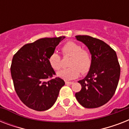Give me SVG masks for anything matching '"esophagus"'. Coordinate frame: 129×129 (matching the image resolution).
I'll return each mask as SVG.
<instances>
[{
  "instance_id": "34e87169",
  "label": "esophagus",
  "mask_w": 129,
  "mask_h": 129,
  "mask_svg": "<svg viewBox=\"0 0 129 129\" xmlns=\"http://www.w3.org/2000/svg\"><path fill=\"white\" fill-rule=\"evenodd\" d=\"M65 83H66V84L67 85H70V84H72L73 82H68V81H66Z\"/></svg>"
}]
</instances>
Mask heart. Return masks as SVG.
Masks as SVG:
<instances>
[{
	"label": "heart",
	"instance_id": "b5f03b06",
	"mask_svg": "<svg viewBox=\"0 0 129 129\" xmlns=\"http://www.w3.org/2000/svg\"><path fill=\"white\" fill-rule=\"evenodd\" d=\"M61 51L63 56H70L71 58L68 62L70 68L57 74L59 78L70 80L78 77L80 72L85 74L89 72L92 66V56L89 51L82 49L80 45L74 41H68L62 46ZM49 62L55 70H60L62 67L60 55L56 52L49 56Z\"/></svg>",
	"mask_w": 129,
	"mask_h": 129
}]
</instances>
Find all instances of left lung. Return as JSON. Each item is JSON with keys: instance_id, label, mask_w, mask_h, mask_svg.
<instances>
[{"instance_id": "obj_1", "label": "left lung", "mask_w": 129, "mask_h": 129, "mask_svg": "<svg viewBox=\"0 0 129 129\" xmlns=\"http://www.w3.org/2000/svg\"><path fill=\"white\" fill-rule=\"evenodd\" d=\"M92 55V66L85 78L78 81L82 86L75 96L82 106L98 108L112 98L118 86L120 67L115 51L100 39L88 35H77Z\"/></svg>"}]
</instances>
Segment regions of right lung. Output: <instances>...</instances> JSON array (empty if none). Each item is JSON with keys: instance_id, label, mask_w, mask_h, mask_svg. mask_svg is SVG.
<instances>
[{"instance_id": "right-lung-1", "label": "right lung", "mask_w": 129, "mask_h": 129, "mask_svg": "<svg viewBox=\"0 0 129 129\" xmlns=\"http://www.w3.org/2000/svg\"><path fill=\"white\" fill-rule=\"evenodd\" d=\"M65 37L42 38L23 45L13 57L11 72L15 92L29 108L44 111L54 104L65 82L55 75L49 57Z\"/></svg>"}]
</instances>
